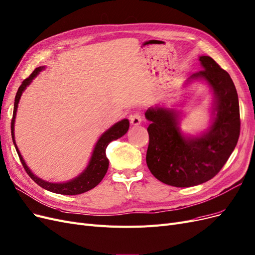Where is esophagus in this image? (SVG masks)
<instances>
[{"label":"esophagus","mask_w":255,"mask_h":255,"mask_svg":"<svg viewBox=\"0 0 255 255\" xmlns=\"http://www.w3.org/2000/svg\"><path fill=\"white\" fill-rule=\"evenodd\" d=\"M130 123H131V125H133V126L139 125L141 123V116L138 115V114L132 115L130 117Z\"/></svg>","instance_id":"esophagus-1"}]
</instances>
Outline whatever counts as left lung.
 Here are the masks:
<instances>
[{
	"instance_id": "obj_1",
	"label": "left lung",
	"mask_w": 255,
	"mask_h": 255,
	"mask_svg": "<svg viewBox=\"0 0 255 255\" xmlns=\"http://www.w3.org/2000/svg\"><path fill=\"white\" fill-rule=\"evenodd\" d=\"M202 71L193 74L184 87L205 81L213 91L212 119L208 128L198 135L184 134L180 112L164 105L148 108L145 117L149 146L146 161L159 181L177 187L201 184L215 177L234 152L240 136V106L229 74L209 56H200Z\"/></svg>"
}]
</instances>
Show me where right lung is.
<instances>
[{"mask_svg": "<svg viewBox=\"0 0 255 255\" xmlns=\"http://www.w3.org/2000/svg\"><path fill=\"white\" fill-rule=\"evenodd\" d=\"M42 70H45V65H41L39 68H36L18 87V91L14 99L13 117H12V120H11V136H12L13 145L16 149L20 162L25 168L27 174L31 177L32 180H34L39 186L42 187V189L50 191L52 193L61 194V195H79L94 189V187L97 186L104 178L109 165L108 158L106 157V148L110 141L118 139L127 133V131L129 129V121L127 119H124L118 122V123L113 125L108 130H106L100 137H99L98 141L95 145V148L93 150L91 159L88 161L87 167L83 170V172L80 175L76 176L75 178L66 182H49L39 178V177L33 174L32 171L29 169V167L25 162L23 156H21V154L16 146L15 137H14V123H15V117H16L19 99L21 95H23L26 87L30 85L32 80L34 79Z\"/></svg>", "mask_w": 255, "mask_h": 255, "instance_id": "add662e5", "label": "right lung"}]
</instances>
